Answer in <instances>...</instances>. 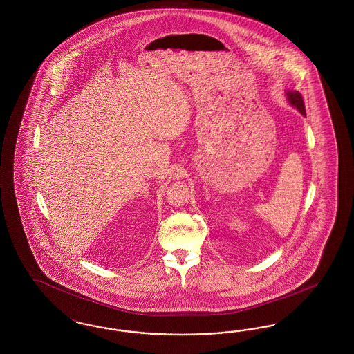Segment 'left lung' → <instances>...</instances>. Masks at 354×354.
Returning <instances> with one entry per match:
<instances>
[{
  "label": "left lung",
  "mask_w": 354,
  "mask_h": 354,
  "mask_svg": "<svg viewBox=\"0 0 354 354\" xmlns=\"http://www.w3.org/2000/svg\"><path fill=\"white\" fill-rule=\"evenodd\" d=\"M286 95H288L289 103L292 106H295L301 114L305 115V104H304L303 95L299 91H288Z\"/></svg>",
  "instance_id": "obj_1"
}]
</instances>
